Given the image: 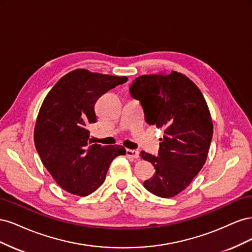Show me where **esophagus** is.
<instances>
[{
    "mask_svg": "<svg viewBox=\"0 0 252 252\" xmlns=\"http://www.w3.org/2000/svg\"><path fill=\"white\" fill-rule=\"evenodd\" d=\"M139 151L138 150H132V149H127L126 150V156L130 158H139Z\"/></svg>",
    "mask_w": 252,
    "mask_h": 252,
    "instance_id": "obj_1",
    "label": "esophagus"
}]
</instances>
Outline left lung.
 Wrapping results in <instances>:
<instances>
[{"instance_id": "8db88e82", "label": "left lung", "mask_w": 252, "mask_h": 252, "mask_svg": "<svg viewBox=\"0 0 252 252\" xmlns=\"http://www.w3.org/2000/svg\"><path fill=\"white\" fill-rule=\"evenodd\" d=\"M129 91L141 102L145 121L164 130L158 157L141 152L156 169L144 187L159 197H173L189 186L207 159L213 133L208 105L199 87L177 71L141 75Z\"/></svg>"}]
</instances>
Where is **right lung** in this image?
I'll return each instance as SVG.
<instances>
[{"label":"right lung","mask_w":252,"mask_h":252,"mask_svg":"<svg viewBox=\"0 0 252 252\" xmlns=\"http://www.w3.org/2000/svg\"><path fill=\"white\" fill-rule=\"evenodd\" d=\"M126 77L75 69L61 78L41 105L34 144L42 163L65 191L86 196L100 187L121 145H91L88 127L96 122L94 105Z\"/></svg>","instance_id":"1"}]
</instances>
